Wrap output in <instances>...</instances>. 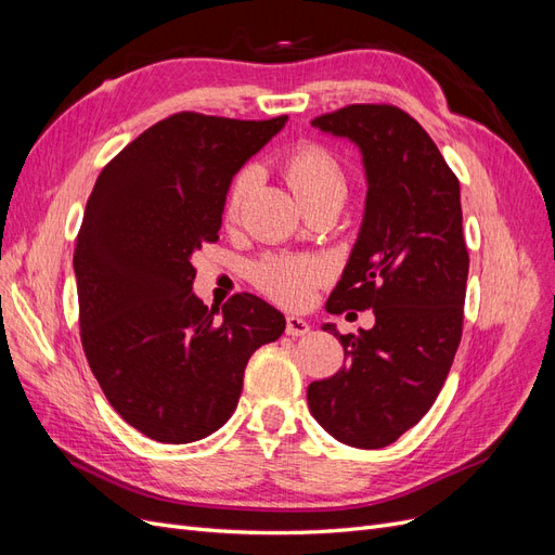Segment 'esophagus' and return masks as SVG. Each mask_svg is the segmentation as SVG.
<instances>
[{
    "mask_svg": "<svg viewBox=\"0 0 555 555\" xmlns=\"http://www.w3.org/2000/svg\"><path fill=\"white\" fill-rule=\"evenodd\" d=\"M308 333H310V324L306 319H300L296 314L287 317V335H292V338H300V335H308Z\"/></svg>",
    "mask_w": 555,
    "mask_h": 555,
    "instance_id": "34e87169",
    "label": "esophagus"
}]
</instances>
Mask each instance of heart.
<instances>
[{
	"mask_svg": "<svg viewBox=\"0 0 555 555\" xmlns=\"http://www.w3.org/2000/svg\"><path fill=\"white\" fill-rule=\"evenodd\" d=\"M284 176L300 204L340 196L345 198L347 180L343 166L328 150L319 145H300L284 162ZM255 184V169H243L233 180L224 217L233 222L241 212L243 201ZM326 278V266L312 257H268L255 266V280L259 287L284 306H308L317 284Z\"/></svg>",
	"mask_w": 555,
	"mask_h": 555,
	"instance_id": "b5f03b06",
	"label": "heart"
}]
</instances>
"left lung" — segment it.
I'll use <instances>...</instances> for the list:
<instances>
[{"label": "left lung", "instance_id": "obj_1", "mask_svg": "<svg viewBox=\"0 0 555 555\" xmlns=\"http://www.w3.org/2000/svg\"><path fill=\"white\" fill-rule=\"evenodd\" d=\"M312 127L361 153L365 208L326 310H367L373 328L340 335L347 365L308 386L312 416L335 440L379 449L422 422L456 357L469 257L461 188L438 145L396 106L357 104Z\"/></svg>", "mask_w": 555, "mask_h": 555}]
</instances>
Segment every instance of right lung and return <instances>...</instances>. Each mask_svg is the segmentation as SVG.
Masks as SVG:
<instances>
[{"mask_svg": "<svg viewBox=\"0 0 555 555\" xmlns=\"http://www.w3.org/2000/svg\"><path fill=\"white\" fill-rule=\"evenodd\" d=\"M284 125L176 113L94 182L74 251L80 340L113 410L150 440L222 428L249 357L284 333V314L255 294L220 310L192 292V257L217 241L233 176Z\"/></svg>", "mask_w": 555, "mask_h": 555, "instance_id": "add662e5", "label": "right lung"}]
</instances>
